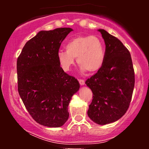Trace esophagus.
Segmentation results:
<instances>
[{"label":"esophagus","mask_w":149,"mask_h":149,"mask_svg":"<svg viewBox=\"0 0 149 149\" xmlns=\"http://www.w3.org/2000/svg\"><path fill=\"white\" fill-rule=\"evenodd\" d=\"M79 83H80V85H85V80L80 79L79 80Z\"/></svg>","instance_id":"esophagus-1"}]
</instances>
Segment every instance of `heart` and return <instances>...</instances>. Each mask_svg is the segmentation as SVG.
<instances>
[{"instance_id": "obj_1", "label": "heart", "mask_w": 149, "mask_h": 149, "mask_svg": "<svg viewBox=\"0 0 149 149\" xmlns=\"http://www.w3.org/2000/svg\"><path fill=\"white\" fill-rule=\"evenodd\" d=\"M66 51L57 52L61 67L69 71L75 64V58L82 71L96 72L103 66L105 60V45L100 38L95 36H78L65 45Z\"/></svg>"}]
</instances>
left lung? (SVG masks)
<instances>
[{"instance_id":"obj_1","label":"left lung","mask_w":149,"mask_h":149,"mask_svg":"<svg viewBox=\"0 0 149 149\" xmlns=\"http://www.w3.org/2000/svg\"><path fill=\"white\" fill-rule=\"evenodd\" d=\"M98 31L105 42V60L85 84L93 94L88 115L95 123L103 125L118 120L127 111L135 80L129 50L107 31Z\"/></svg>"}]
</instances>
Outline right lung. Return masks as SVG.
<instances>
[{
  "label": "right lung",
  "mask_w": 149,
  "mask_h": 149,
  "mask_svg": "<svg viewBox=\"0 0 149 149\" xmlns=\"http://www.w3.org/2000/svg\"><path fill=\"white\" fill-rule=\"evenodd\" d=\"M72 31H40L17 58L19 96L34 120L46 127H59L66 122L69 102L80 88L78 80L65 73L57 59L61 42Z\"/></svg>",
  "instance_id": "right-lung-1"
}]
</instances>
